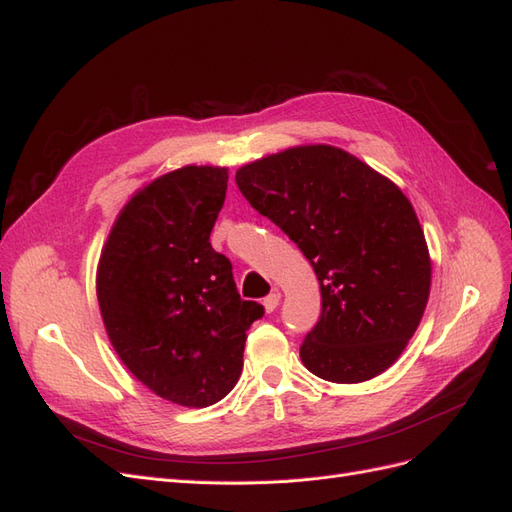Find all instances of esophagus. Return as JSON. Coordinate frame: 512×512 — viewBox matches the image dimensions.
<instances>
[{
	"instance_id": "1",
	"label": "esophagus",
	"mask_w": 512,
	"mask_h": 512,
	"mask_svg": "<svg viewBox=\"0 0 512 512\" xmlns=\"http://www.w3.org/2000/svg\"><path fill=\"white\" fill-rule=\"evenodd\" d=\"M280 299H282V294L280 292H271L269 294V297H265V301H262V305H265V309H267V314H271L273 312V309L277 307V305H280Z\"/></svg>"
}]
</instances>
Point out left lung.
Wrapping results in <instances>:
<instances>
[{
	"instance_id": "1",
	"label": "left lung",
	"mask_w": 512,
	"mask_h": 512,
	"mask_svg": "<svg viewBox=\"0 0 512 512\" xmlns=\"http://www.w3.org/2000/svg\"><path fill=\"white\" fill-rule=\"evenodd\" d=\"M260 215L312 262L322 312L301 344L314 376L354 384L389 369L423 318L431 260L406 194L331 145H303L237 170Z\"/></svg>"
}]
</instances>
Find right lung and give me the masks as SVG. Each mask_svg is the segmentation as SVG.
I'll return each mask as SVG.
<instances>
[{
  "label": "right lung",
  "mask_w": 512,
  "mask_h": 512,
  "mask_svg": "<svg viewBox=\"0 0 512 512\" xmlns=\"http://www.w3.org/2000/svg\"><path fill=\"white\" fill-rule=\"evenodd\" d=\"M228 168L183 166L121 209L100 256L96 290L108 339L162 399L207 408L243 369L245 331L265 307L243 301L232 265L209 243Z\"/></svg>",
  "instance_id": "add662e5"
}]
</instances>
